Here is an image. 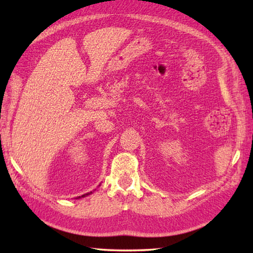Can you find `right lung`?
I'll return each instance as SVG.
<instances>
[{
	"label": "right lung",
	"instance_id": "obj_1",
	"mask_svg": "<svg viewBox=\"0 0 253 253\" xmlns=\"http://www.w3.org/2000/svg\"><path fill=\"white\" fill-rule=\"evenodd\" d=\"M90 193H91V192H90ZM90 193H87V194H84L83 196H79V199H80V198H84V196H87V195H89Z\"/></svg>",
	"mask_w": 253,
	"mask_h": 253
}]
</instances>
